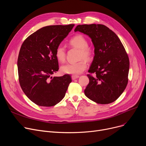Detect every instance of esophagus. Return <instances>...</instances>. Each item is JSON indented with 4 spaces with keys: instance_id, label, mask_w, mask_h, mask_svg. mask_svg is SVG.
<instances>
[{
    "instance_id": "obj_1",
    "label": "esophagus",
    "mask_w": 146,
    "mask_h": 146,
    "mask_svg": "<svg viewBox=\"0 0 146 146\" xmlns=\"http://www.w3.org/2000/svg\"><path fill=\"white\" fill-rule=\"evenodd\" d=\"M79 78V76H77V75H73V76H72V80H75V79H78V78Z\"/></svg>"
}]
</instances>
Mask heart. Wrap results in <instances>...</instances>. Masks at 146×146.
I'll return each mask as SVG.
<instances>
[{"label": "heart", "mask_w": 146, "mask_h": 146, "mask_svg": "<svg viewBox=\"0 0 146 146\" xmlns=\"http://www.w3.org/2000/svg\"><path fill=\"white\" fill-rule=\"evenodd\" d=\"M68 44L72 47L79 49V58L86 60L91 59L92 51L88 47V42L86 38L82 35H76L69 40ZM56 59L60 62H63L66 58V51L62 46H58L55 51ZM85 60L82 59L76 63H67L61 67V71L64 73L78 75L82 73L87 67Z\"/></svg>", "instance_id": "obj_1"}]
</instances>
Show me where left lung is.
Returning a JSON list of instances; mask_svg holds the SVG:
<instances>
[{"label": "left lung", "mask_w": 146, "mask_h": 146, "mask_svg": "<svg viewBox=\"0 0 146 146\" xmlns=\"http://www.w3.org/2000/svg\"><path fill=\"white\" fill-rule=\"evenodd\" d=\"M75 32L88 35L94 45L95 56L88 74L89 83L85 90L90 100L100 104L116 101L128 83L129 61L118 36L101 24L79 25Z\"/></svg>", "instance_id": "obj_1"}]
</instances>
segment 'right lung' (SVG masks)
<instances>
[{
    "label": "right lung",
    "instance_id": "1",
    "mask_svg": "<svg viewBox=\"0 0 146 146\" xmlns=\"http://www.w3.org/2000/svg\"><path fill=\"white\" fill-rule=\"evenodd\" d=\"M74 26L44 27L29 35L22 44L17 63L19 84L26 96L37 105L54 106L66 95L71 76L51 75L59 68L56 49Z\"/></svg>",
    "mask_w": 146,
    "mask_h": 146
}]
</instances>
